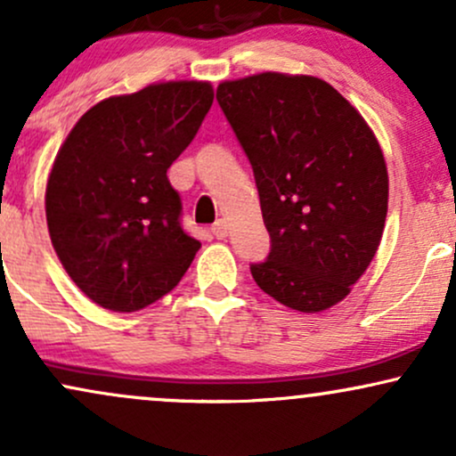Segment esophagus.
I'll return each instance as SVG.
<instances>
[{
  "instance_id": "esophagus-1",
  "label": "esophagus",
  "mask_w": 456,
  "mask_h": 456,
  "mask_svg": "<svg viewBox=\"0 0 456 456\" xmlns=\"http://www.w3.org/2000/svg\"><path fill=\"white\" fill-rule=\"evenodd\" d=\"M212 233H214V235H216V238H218V240L227 238V233H229L227 221H224V218H218V221L212 224Z\"/></svg>"
}]
</instances>
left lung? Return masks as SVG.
Masks as SVG:
<instances>
[{
	"label": "left lung",
	"instance_id": "obj_1",
	"mask_svg": "<svg viewBox=\"0 0 456 456\" xmlns=\"http://www.w3.org/2000/svg\"><path fill=\"white\" fill-rule=\"evenodd\" d=\"M216 101L248 156L272 248L250 274L300 313L338 305L373 261L388 171L364 118L317 77L223 81Z\"/></svg>",
	"mask_w": 456,
	"mask_h": 456
}]
</instances>
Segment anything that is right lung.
<instances>
[{
  "label": "right lung",
  "instance_id": "obj_1",
  "mask_svg": "<svg viewBox=\"0 0 456 456\" xmlns=\"http://www.w3.org/2000/svg\"><path fill=\"white\" fill-rule=\"evenodd\" d=\"M208 81L154 83L94 104L68 133L46 180L53 248L98 306L134 313L169 294L199 240L180 224L167 169L210 111Z\"/></svg>",
  "mask_w": 456,
  "mask_h": 456
}]
</instances>
